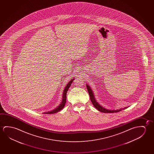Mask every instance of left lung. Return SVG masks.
<instances>
[{
    "mask_svg": "<svg viewBox=\"0 0 154 154\" xmlns=\"http://www.w3.org/2000/svg\"><path fill=\"white\" fill-rule=\"evenodd\" d=\"M86 87H87V89L88 91V94L90 95V99H91V102L92 103H93V106L96 107V109H97L98 111L101 112H103V113H116V112H118L120 111H121L122 109H126L127 107H125L123 109H117V110H109V109H105L103 107H102L101 105H100L98 102L96 101L95 99V97L93 94V92L91 90V88L88 86V84L86 85Z\"/></svg>",
    "mask_w": 154,
    "mask_h": 154,
    "instance_id": "obj_1",
    "label": "left lung"
}]
</instances>
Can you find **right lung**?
<instances>
[{
    "mask_svg": "<svg viewBox=\"0 0 154 154\" xmlns=\"http://www.w3.org/2000/svg\"><path fill=\"white\" fill-rule=\"evenodd\" d=\"M74 79L71 80L68 84L66 85V88H64V91H63V97H62V103H60V105L55 109H54L53 111H50V112H45V113H43V114H54L56 113L57 112H58L60 111H61V109H63V107L65 106V104H66V93H67V91L68 90L69 88L70 87L71 83H72Z\"/></svg>",
    "mask_w": 154,
    "mask_h": 154,
    "instance_id": "1",
    "label": "right lung"
}]
</instances>
